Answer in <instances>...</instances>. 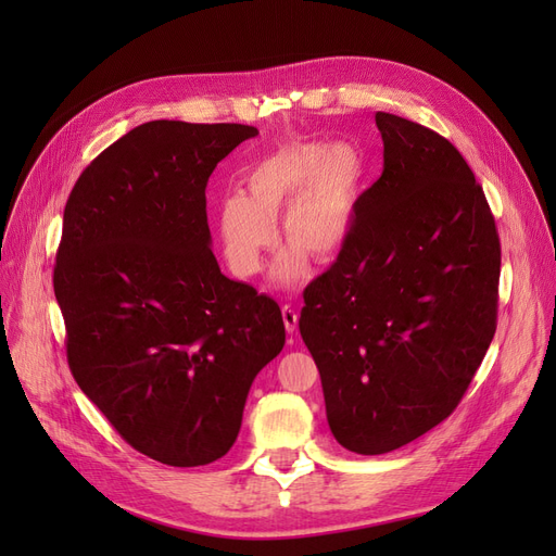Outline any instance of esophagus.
<instances>
[{
  "instance_id": "obj_1",
  "label": "esophagus",
  "mask_w": 556,
  "mask_h": 556,
  "mask_svg": "<svg viewBox=\"0 0 556 556\" xmlns=\"http://www.w3.org/2000/svg\"><path fill=\"white\" fill-rule=\"evenodd\" d=\"M282 323H285V331L294 333L299 327V313L292 306H282Z\"/></svg>"
}]
</instances>
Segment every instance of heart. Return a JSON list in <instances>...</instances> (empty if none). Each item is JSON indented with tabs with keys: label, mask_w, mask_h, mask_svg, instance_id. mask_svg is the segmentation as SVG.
I'll return each mask as SVG.
<instances>
[{
	"label": "heart",
	"mask_w": 556,
	"mask_h": 556,
	"mask_svg": "<svg viewBox=\"0 0 556 556\" xmlns=\"http://www.w3.org/2000/svg\"><path fill=\"white\" fill-rule=\"evenodd\" d=\"M366 166L350 143H292L264 157L245 176V192H229L215 208L223 255L239 278L260 274L280 239L290 243L274 264L278 285L304 278L308 255L339 257L355 231Z\"/></svg>",
	"instance_id": "b5f03b06"
}]
</instances>
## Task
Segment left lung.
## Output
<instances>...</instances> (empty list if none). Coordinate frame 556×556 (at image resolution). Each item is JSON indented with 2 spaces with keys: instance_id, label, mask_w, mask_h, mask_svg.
<instances>
[{
  "instance_id": "left-lung-1",
  "label": "left lung",
  "mask_w": 556,
  "mask_h": 556,
  "mask_svg": "<svg viewBox=\"0 0 556 556\" xmlns=\"http://www.w3.org/2000/svg\"><path fill=\"white\" fill-rule=\"evenodd\" d=\"M382 176L306 292L299 331L345 450L384 454L457 408L496 331L501 243L473 172L441 134L376 113Z\"/></svg>"
}]
</instances>
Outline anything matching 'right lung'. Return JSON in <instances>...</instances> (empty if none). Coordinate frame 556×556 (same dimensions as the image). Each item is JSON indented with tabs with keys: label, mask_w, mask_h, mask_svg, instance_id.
Returning <instances> with one entry per match:
<instances>
[{
	"label": "right lung",
	"mask_w": 556,
	"mask_h": 556,
	"mask_svg": "<svg viewBox=\"0 0 556 556\" xmlns=\"http://www.w3.org/2000/svg\"><path fill=\"white\" fill-rule=\"evenodd\" d=\"M257 134L143 123L64 206L53 288L70 368L113 429L166 466L225 457L252 380L285 345L276 301L220 271L206 217L217 162Z\"/></svg>",
	"instance_id": "add662e5"
}]
</instances>
